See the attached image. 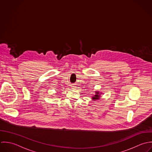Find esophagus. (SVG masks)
<instances>
[{"label": "esophagus", "instance_id": "esophagus-1", "mask_svg": "<svg viewBox=\"0 0 152 152\" xmlns=\"http://www.w3.org/2000/svg\"><path fill=\"white\" fill-rule=\"evenodd\" d=\"M72 89H76V86H72Z\"/></svg>", "mask_w": 152, "mask_h": 152}]
</instances>
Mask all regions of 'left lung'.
<instances>
[{
	"label": "left lung",
	"mask_w": 152,
	"mask_h": 152,
	"mask_svg": "<svg viewBox=\"0 0 152 152\" xmlns=\"http://www.w3.org/2000/svg\"><path fill=\"white\" fill-rule=\"evenodd\" d=\"M100 93H99V91H96V93H95V94L94 95V96H93L92 97V99L93 100H97V99H99V98H100Z\"/></svg>",
	"instance_id": "obj_1"
}]
</instances>
